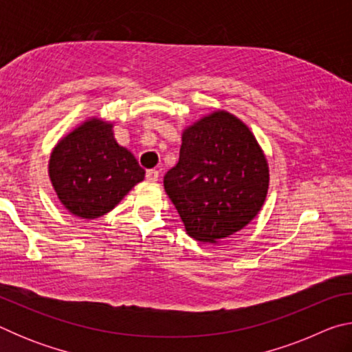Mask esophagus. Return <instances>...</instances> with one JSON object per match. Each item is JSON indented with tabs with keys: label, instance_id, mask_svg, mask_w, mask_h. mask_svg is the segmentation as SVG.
Segmentation results:
<instances>
[{
	"label": "esophagus",
	"instance_id": "1",
	"mask_svg": "<svg viewBox=\"0 0 352 352\" xmlns=\"http://www.w3.org/2000/svg\"><path fill=\"white\" fill-rule=\"evenodd\" d=\"M158 178H160V172H158L157 169L147 170V174H146V180H147V182L155 183V182H158Z\"/></svg>",
	"mask_w": 352,
	"mask_h": 352
}]
</instances>
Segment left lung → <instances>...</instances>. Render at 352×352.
I'll list each match as a JSON object with an SVG mask.
<instances>
[{
	"label": "left lung",
	"instance_id": "8db88e82",
	"mask_svg": "<svg viewBox=\"0 0 352 352\" xmlns=\"http://www.w3.org/2000/svg\"><path fill=\"white\" fill-rule=\"evenodd\" d=\"M269 163L239 118L216 110L183 130L178 163L164 190L186 233L217 243L258 216L269 190Z\"/></svg>",
	"mask_w": 352,
	"mask_h": 352
}]
</instances>
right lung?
<instances>
[{
  "label": "right lung",
  "instance_id": "1",
  "mask_svg": "<svg viewBox=\"0 0 352 352\" xmlns=\"http://www.w3.org/2000/svg\"><path fill=\"white\" fill-rule=\"evenodd\" d=\"M47 174L60 204L73 216L90 220L110 212L146 172L118 144L113 122L93 116L58 140Z\"/></svg>",
  "mask_w": 352,
  "mask_h": 352
}]
</instances>
